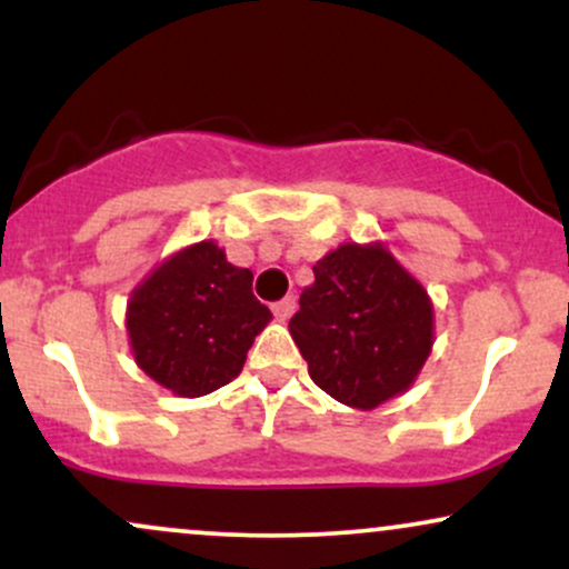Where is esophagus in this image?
<instances>
[{
  "instance_id": "1",
  "label": "esophagus",
  "mask_w": 569,
  "mask_h": 569,
  "mask_svg": "<svg viewBox=\"0 0 569 569\" xmlns=\"http://www.w3.org/2000/svg\"><path fill=\"white\" fill-rule=\"evenodd\" d=\"M293 310H297V299L293 297H283L280 302L272 305V316H276L278 321H289Z\"/></svg>"
}]
</instances>
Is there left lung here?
<instances>
[{"instance_id":"8db88e82","label":"left lung","mask_w":569,"mask_h":569,"mask_svg":"<svg viewBox=\"0 0 569 569\" xmlns=\"http://www.w3.org/2000/svg\"><path fill=\"white\" fill-rule=\"evenodd\" d=\"M312 272L289 321L310 380L361 411L407 393L436 339L426 286L382 240L337 246Z\"/></svg>"}]
</instances>
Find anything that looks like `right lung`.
I'll return each instance as SVG.
<instances>
[{"mask_svg":"<svg viewBox=\"0 0 569 569\" xmlns=\"http://www.w3.org/2000/svg\"><path fill=\"white\" fill-rule=\"evenodd\" d=\"M253 272L227 262L217 240L181 246L130 291L128 345L160 388L200 398L243 371L272 312L251 293Z\"/></svg>","mask_w":569,"mask_h":569,"instance_id":"add662e5","label":"right lung"}]
</instances>
